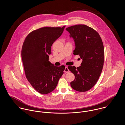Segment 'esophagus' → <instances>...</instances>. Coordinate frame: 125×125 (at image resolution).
Segmentation results:
<instances>
[{
  "mask_svg": "<svg viewBox=\"0 0 125 125\" xmlns=\"http://www.w3.org/2000/svg\"><path fill=\"white\" fill-rule=\"evenodd\" d=\"M64 72H65V73H69V72H70L69 69H68V68L67 67H66L65 69L64 70Z\"/></svg>",
  "mask_w": 125,
  "mask_h": 125,
  "instance_id": "34e87169",
  "label": "esophagus"
}]
</instances>
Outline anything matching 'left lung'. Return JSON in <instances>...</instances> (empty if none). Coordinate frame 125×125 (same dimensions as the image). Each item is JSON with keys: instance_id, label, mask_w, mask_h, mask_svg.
<instances>
[{"instance_id": "obj_1", "label": "left lung", "mask_w": 125, "mask_h": 125, "mask_svg": "<svg viewBox=\"0 0 125 125\" xmlns=\"http://www.w3.org/2000/svg\"><path fill=\"white\" fill-rule=\"evenodd\" d=\"M75 43L74 55H79L83 61L81 66L68 67L75 75L70 83L74 90L84 92L92 89L97 83L104 62V47L97 31L86 25H75L66 28Z\"/></svg>"}]
</instances>
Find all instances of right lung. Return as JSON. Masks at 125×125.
Wrapping results in <instances>:
<instances>
[{
    "label": "right lung",
    "mask_w": 125,
    "mask_h": 125,
    "mask_svg": "<svg viewBox=\"0 0 125 125\" xmlns=\"http://www.w3.org/2000/svg\"><path fill=\"white\" fill-rule=\"evenodd\" d=\"M65 26L45 27L31 32L25 38L21 58L26 78L38 93L45 94L53 91L65 69L49 61L51 47L62 34Z\"/></svg>",
    "instance_id": "obj_1"
}]
</instances>
